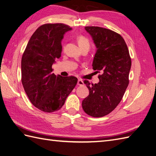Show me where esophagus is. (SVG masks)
I'll list each match as a JSON object with an SVG mask.
<instances>
[{
    "label": "esophagus",
    "mask_w": 156,
    "mask_h": 156,
    "mask_svg": "<svg viewBox=\"0 0 156 156\" xmlns=\"http://www.w3.org/2000/svg\"><path fill=\"white\" fill-rule=\"evenodd\" d=\"M77 85H79V86H83V85H84V82H83V80H81V79H78Z\"/></svg>",
    "instance_id": "34e87169"
}]
</instances>
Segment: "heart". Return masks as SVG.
<instances>
[{
  "label": "heart",
  "instance_id": "1",
  "mask_svg": "<svg viewBox=\"0 0 156 156\" xmlns=\"http://www.w3.org/2000/svg\"><path fill=\"white\" fill-rule=\"evenodd\" d=\"M77 42L81 48L84 47H87V48L90 47L89 41H88L87 38H86L85 37H84L83 35H79L77 37Z\"/></svg>",
  "mask_w": 156,
  "mask_h": 156
}]
</instances>
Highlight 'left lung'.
<instances>
[{
  "label": "left lung",
  "instance_id": "8db88e82",
  "mask_svg": "<svg viewBox=\"0 0 156 156\" xmlns=\"http://www.w3.org/2000/svg\"><path fill=\"white\" fill-rule=\"evenodd\" d=\"M96 47L92 69L98 75L99 83L85 84L89 95L82 102L84 112L88 115L101 117L109 114L119 104L129 85L131 67L127 46L123 38L110 29L85 27Z\"/></svg>",
  "mask_w": 156,
  "mask_h": 156
}]
</instances>
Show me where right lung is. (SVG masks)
<instances>
[{
  "mask_svg": "<svg viewBox=\"0 0 156 156\" xmlns=\"http://www.w3.org/2000/svg\"><path fill=\"white\" fill-rule=\"evenodd\" d=\"M72 28L64 23L42 25L32 35L22 58V83L29 100L40 110H59L77 85V78L52 73L60 58L62 40Z\"/></svg>",
  "mask_w": 156,
  "mask_h": 156,
  "instance_id": "1",
  "label": "right lung"
}]
</instances>
